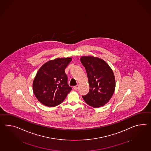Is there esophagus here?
I'll return each mask as SVG.
<instances>
[{
	"label": "esophagus",
	"mask_w": 151,
	"mask_h": 151,
	"mask_svg": "<svg viewBox=\"0 0 151 151\" xmlns=\"http://www.w3.org/2000/svg\"><path fill=\"white\" fill-rule=\"evenodd\" d=\"M74 90H77V89L78 88V85H76L75 86H74Z\"/></svg>",
	"instance_id": "34e87169"
}]
</instances>
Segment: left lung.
I'll return each instance as SVG.
<instances>
[{
	"label": "left lung",
	"mask_w": 151,
	"mask_h": 151,
	"mask_svg": "<svg viewBox=\"0 0 151 151\" xmlns=\"http://www.w3.org/2000/svg\"><path fill=\"white\" fill-rule=\"evenodd\" d=\"M88 78L89 91L82 98L91 106L98 108L109 101L114 92L116 81L114 72L105 60L93 56L80 58Z\"/></svg>",
	"instance_id": "1"
}]
</instances>
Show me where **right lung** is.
I'll use <instances>...</instances> for the list:
<instances>
[{
  "mask_svg": "<svg viewBox=\"0 0 151 151\" xmlns=\"http://www.w3.org/2000/svg\"><path fill=\"white\" fill-rule=\"evenodd\" d=\"M71 60V57L50 60L37 71L33 82V91L37 99L45 106L58 105L71 91L64 71Z\"/></svg>",
  "mask_w": 151,
  "mask_h": 151,
  "instance_id": "1",
  "label": "right lung"
}]
</instances>
